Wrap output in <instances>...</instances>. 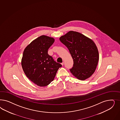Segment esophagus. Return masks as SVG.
Masks as SVG:
<instances>
[{
	"mask_svg": "<svg viewBox=\"0 0 120 120\" xmlns=\"http://www.w3.org/2000/svg\"><path fill=\"white\" fill-rule=\"evenodd\" d=\"M64 64V62H62V63H61V64H62V66H63Z\"/></svg>",
	"mask_w": 120,
	"mask_h": 120,
	"instance_id": "obj_1",
	"label": "esophagus"
}]
</instances>
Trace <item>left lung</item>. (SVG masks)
<instances>
[{"label":"left lung","mask_w":120,"mask_h":120,"mask_svg":"<svg viewBox=\"0 0 120 120\" xmlns=\"http://www.w3.org/2000/svg\"><path fill=\"white\" fill-rule=\"evenodd\" d=\"M60 40L68 48L73 60V67L70 70L74 76L82 80L91 76L99 60L98 51L93 41L73 31L61 36Z\"/></svg>","instance_id":"left-lung-1"}]
</instances>
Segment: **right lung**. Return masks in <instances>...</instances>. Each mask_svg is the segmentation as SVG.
Masks as SVG:
<instances>
[{
  "label": "right lung",
  "mask_w": 120,
  "mask_h": 120,
  "mask_svg": "<svg viewBox=\"0 0 120 120\" xmlns=\"http://www.w3.org/2000/svg\"><path fill=\"white\" fill-rule=\"evenodd\" d=\"M55 40L42 35L31 42L25 49L22 66L26 75L36 85L45 86L54 80L62 65L54 61L48 53Z\"/></svg>",
  "instance_id": "add662e5"
}]
</instances>
